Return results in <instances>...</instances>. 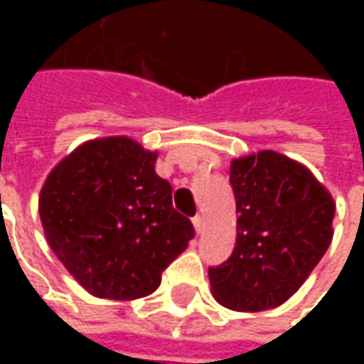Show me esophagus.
Listing matches in <instances>:
<instances>
[{
  "label": "esophagus",
  "instance_id": "1",
  "mask_svg": "<svg viewBox=\"0 0 364 364\" xmlns=\"http://www.w3.org/2000/svg\"><path fill=\"white\" fill-rule=\"evenodd\" d=\"M192 225H194L196 232H200V231H203V227H204V218L200 217V215H196V217L192 218Z\"/></svg>",
  "mask_w": 364,
  "mask_h": 364
}]
</instances>
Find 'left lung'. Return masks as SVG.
<instances>
[{
	"mask_svg": "<svg viewBox=\"0 0 364 364\" xmlns=\"http://www.w3.org/2000/svg\"><path fill=\"white\" fill-rule=\"evenodd\" d=\"M237 245L208 269L215 300L237 312L277 308L308 279L332 241L336 204L300 161L263 149L231 161Z\"/></svg>",
	"mask_w": 364,
	"mask_h": 364,
	"instance_id": "1",
	"label": "left lung"
}]
</instances>
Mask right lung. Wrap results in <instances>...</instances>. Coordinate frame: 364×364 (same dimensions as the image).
Masks as SVG:
<instances>
[{"instance_id": "add662e5", "label": "right lung", "mask_w": 364, "mask_h": 364, "mask_svg": "<svg viewBox=\"0 0 364 364\" xmlns=\"http://www.w3.org/2000/svg\"><path fill=\"white\" fill-rule=\"evenodd\" d=\"M158 151L125 135L85 141L40 190V220L54 255L91 296L137 300L194 237L156 174Z\"/></svg>"}]
</instances>
